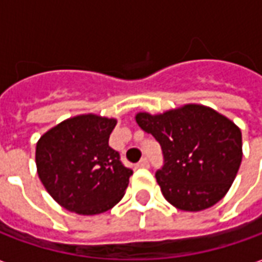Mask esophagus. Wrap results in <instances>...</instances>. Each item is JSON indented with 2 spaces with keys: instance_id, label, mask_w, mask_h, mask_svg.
Segmentation results:
<instances>
[{
  "instance_id": "esophagus-1",
  "label": "esophagus",
  "mask_w": 262,
  "mask_h": 262,
  "mask_svg": "<svg viewBox=\"0 0 262 262\" xmlns=\"http://www.w3.org/2000/svg\"><path fill=\"white\" fill-rule=\"evenodd\" d=\"M148 165H150V164H148L147 157H143V159L140 160L139 163H137V167H140V168H147Z\"/></svg>"
}]
</instances>
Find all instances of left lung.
I'll use <instances>...</instances> for the list:
<instances>
[{"label": "left lung", "instance_id": "left-lung-1", "mask_svg": "<svg viewBox=\"0 0 262 262\" xmlns=\"http://www.w3.org/2000/svg\"><path fill=\"white\" fill-rule=\"evenodd\" d=\"M136 122L161 146L164 164L156 180L172 206L199 212L227 193L243 157L242 132L230 119L188 103L160 115L140 112Z\"/></svg>", "mask_w": 262, "mask_h": 262}]
</instances>
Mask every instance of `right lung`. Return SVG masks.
I'll use <instances>...</instances> for the list:
<instances>
[{"label": "right lung", "mask_w": 262, "mask_h": 262, "mask_svg": "<svg viewBox=\"0 0 262 262\" xmlns=\"http://www.w3.org/2000/svg\"><path fill=\"white\" fill-rule=\"evenodd\" d=\"M115 126L116 119L78 115L39 139V178L50 196L70 212L103 213L125 195L133 171L109 146Z\"/></svg>", "instance_id": "obj_1"}]
</instances>
